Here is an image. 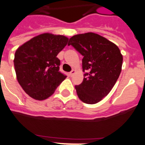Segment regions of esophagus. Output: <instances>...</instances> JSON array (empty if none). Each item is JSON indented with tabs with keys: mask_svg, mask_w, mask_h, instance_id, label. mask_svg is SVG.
Here are the masks:
<instances>
[{
	"mask_svg": "<svg viewBox=\"0 0 145 145\" xmlns=\"http://www.w3.org/2000/svg\"><path fill=\"white\" fill-rule=\"evenodd\" d=\"M75 70H72V71L70 72V76H71V77H72V75H73L74 74H75Z\"/></svg>",
	"mask_w": 145,
	"mask_h": 145,
	"instance_id": "obj_1",
	"label": "esophagus"
}]
</instances>
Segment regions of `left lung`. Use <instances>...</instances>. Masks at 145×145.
I'll use <instances>...</instances> for the list:
<instances>
[{"mask_svg":"<svg viewBox=\"0 0 145 145\" xmlns=\"http://www.w3.org/2000/svg\"><path fill=\"white\" fill-rule=\"evenodd\" d=\"M68 45H72L83 56V81L75 86L83 102L96 104L107 96L118 80L121 71L123 57L113 42L98 34L87 32L74 35Z\"/></svg>","mask_w":145,"mask_h":145,"instance_id":"8db88e82","label":"left lung"}]
</instances>
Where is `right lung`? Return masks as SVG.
<instances>
[{
	"mask_svg": "<svg viewBox=\"0 0 145 145\" xmlns=\"http://www.w3.org/2000/svg\"><path fill=\"white\" fill-rule=\"evenodd\" d=\"M64 35L44 33L18 48L14 66L20 85L32 99L44 100L52 95L66 78L59 71L57 55L67 44Z\"/></svg>",
	"mask_w": 145,
	"mask_h": 145,
	"instance_id": "1",
	"label": "right lung"
}]
</instances>
